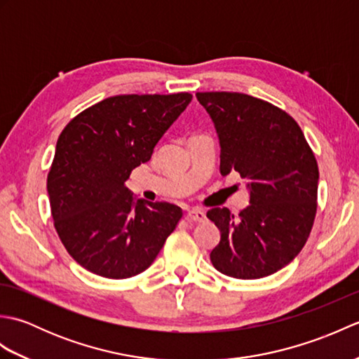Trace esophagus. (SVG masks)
I'll list each match as a JSON object with an SVG mask.
<instances>
[{
  "mask_svg": "<svg viewBox=\"0 0 359 359\" xmlns=\"http://www.w3.org/2000/svg\"><path fill=\"white\" fill-rule=\"evenodd\" d=\"M187 219L194 220V222H203L205 220V211L201 208H193L187 212Z\"/></svg>",
  "mask_w": 359,
  "mask_h": 359,
  "instance_id": "34e87169",
  "label": "esophagus"
}]
</instances>
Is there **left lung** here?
Masks as SVG:
<instances>
[{"label":"left lung","mask_w":359,"mask_h":359,"mask_svg":"<svg viewBox=\"0 0 359 359\" xmlns=\"http://www.w3.org/2000/svg\"><path fill=\"white\" fill-rule=\"evenodd\" d=\"M220 143V174L247 180L250 205L239 216L211 208L220 230L210 259L236 279H259L299 255L316 215L318 163L292 116L261 98L239 93H197Z\"/></svg>","instance_id":"1"}]
</instances>
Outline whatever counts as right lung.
I'll return each mask as SVG.
<instances>
[{
    "instance_id": "obj_1",
    "label": "right lung",
    "mask_w": 359,
    "mask_h": 359,
    "mask_svg": "<svg viewBox=\"0 0 359 359\" xmlns=\"http://www.w3.org/2000/svg\"><path fill=\"white\" fill-rule=\"evenodd\" d=\"M188 93L116 95L74 117L48 174L53 226L83 269L126 279L154 262L182 217L170 202L134 199L126 188L191 102Z\"/></svg>"
}]
</instances>
